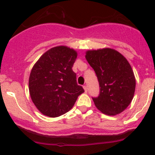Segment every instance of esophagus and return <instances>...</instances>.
<instances>
[{
    "label": "esophagus",
    "mask_w": 155,
    "mask_h": 155,
    "mask_svg": "<svg viewBox=\"0 0 155 155\" xmlns=\"http://www.w3.org/2000/svg\"><path fill=\"white\" fill-rule=\"evenodd\" d=\"M83 87H84V91H85V92H87V85H84V86H83Z\"/></svg>",
    "instance_id": "obj_1"
}]
</instances>
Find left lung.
<instances>
[{
    "instance_id": "left-lung-1",
    "label": "left lung",
    "mask_w": 155,
    "mask_h": 155,
    "mask_svg": "<svg viewBox=\"0 0 155 155\" xmlns=\"http://www.w3.org/2000/svg\"><path fill=\"white\" fill-rule=\"evenodd\" d=\"M85 58L99 83V94L92 98L97 109L109 116L122 113L130 104L136 87L130 64L121 53L109 48L88 50Z\"/></svg>"
}]
</instances>
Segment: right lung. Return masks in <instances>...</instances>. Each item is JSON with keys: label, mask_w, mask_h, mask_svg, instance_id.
Segmentation results:
<instances>
[{"label": "right lung", "mask_w": 155, "mask_h": 155, "mask_svg": "<svg viewBox=\"0 0 155 155\" xmlns=\"http://www.w3.org/2000/svg\"><path fill=\"white\" fill-rule=\"evenodd\" d=\"M78 53L64 46L51 48L42 54L30 73L28 88L34 105L40 113L57 117L73 107L84 92L72 70Z\"/></svg>", "instance_id": "obj_1"}]
</instances>
